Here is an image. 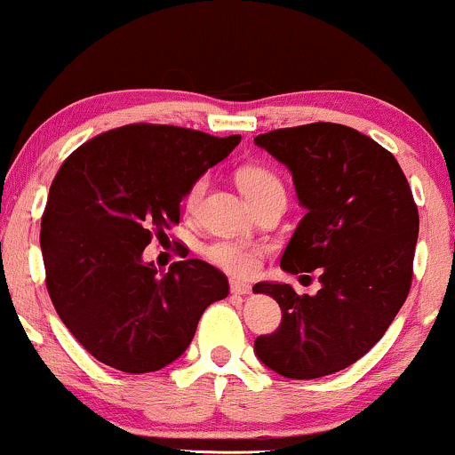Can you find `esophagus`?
Here are the masks:
<instances>
[{
	"instance_id": "34e87169",
	"label": "esophagus",
	"mask_w": 455,
	"mask_h": 455,
	"mask_svg": "<svg viewBox=\"0 0 455 455\" xmlns=\"http://www.w3.org/2000/svg\"><path fill=\"white\" fill-rule=\"evenodd\" d=\"M231 293L235 295H248L250 291H252V286L248 284V282H242V280H231Z\"/></svg>"
}]
</instances>
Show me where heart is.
Instances as JSON below:
<instances>
[{"label":"heart","instance_id":"obj_1","mask_svg":"<svg viewBox=\"0 0 455 455\" xmlns=\"http://www.w3.org/2000/svg\"><path fill=\"white\" fill-rule=\"evenodd\" d=\"M237 184L242 188L243 196L248 198L250 205L259 207L260 203L271 201V198H282L284 201V184L278 173L260 164H248L237 171ZM207 180L198 177V180L188 188L184 196V210L186 213H195L198 203H201L203 192H205ZM205 257L218 269L227 271L231 275H250L259 267L260 248L248 242H231V239H222V242H213L205 248Z\"/></svg>","mask_w":455,"mask_h":455}]
</instances>
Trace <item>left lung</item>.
I'll list each match as a JSON object with an SVG mask.
<instances>
[{
  "label": "left lung",
  "mask_w": 455,
  "mask_h": 455,
  "mask_svg": "<svg viewBox=\"0 0 455 455\" xmlns=\"http://www.w3.org/2000/svg\"><path fill=\"white\" fill-rule=\"evenodd\" d=\"M254 143L293 173L306 216L282 269H318L321 291L259 282L278 301V329L254 340L259 359L286 379L340 372L387 331L412 282L419 212L398 160L342 124L316 122L259 134Z\"/></svg>",
  "instance_id": "8db88e82"
}]
</instances>
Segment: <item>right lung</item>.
<instances>
[{
  "label": "right lung",
  "instance_id": "1",
  "mask_svg": "<svg viewBox=\"0 0 455 455\" xmlns=\"http://www.w3.org/2000/svg\"><path fill=\"white\" fill-rule=\"evenodd\" d=\"M242 137L166 124H128L72 151L43 213L46 291L72 336L98 362L128 374L175 362L198 318L228 295L227 275L198 259L164 275L143 250L180 224V203Z\"/></svg>",
  "mask_w": 455,
  "mask_h": 455
}]
</instances>
